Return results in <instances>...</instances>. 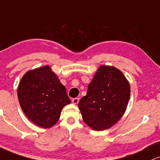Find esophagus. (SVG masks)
I'll return each mask as SVG.
<instances>
[{"label":"esophagus","instance_id":"34e87169","mask_svg":"<svg viewBox=\"0 0 160 160\" xmlns=\"http://www.w3.org/2000/svg\"><path fill=\"white\" fill-rule=\"evenodd\" d=\"M79 102V98H73L72 99V103H74V104H78Z\"/></svg>","mask_w":160,"mask_h":160}]
</instances>
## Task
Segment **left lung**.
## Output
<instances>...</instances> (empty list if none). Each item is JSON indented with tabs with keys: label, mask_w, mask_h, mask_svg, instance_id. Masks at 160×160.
<instances>
[{
	"label": "left lung",
	"mask_w": 160,
	"mask_h": 160,
	"mask_svg": "<svg viewBox=\"0 0 160 160\" xmlns=\"http://www.w3.org/2000/svg\"><path fill=\"white\" fill-rule=\"evenodd\" d=\"M130 96L128 80L118 68L101 65L78 107L82 120L94 130L110 128L126 111Z\"/></svg>",
	"instance_id": "1"
}]
</instances>
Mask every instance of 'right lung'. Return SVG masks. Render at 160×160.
Here are the masks:
<instances>
[{
  "label": "right lung",
  "mask_w": 160,
  "mask_h": 160,
  "mask_svg": "<svg viewBox=\"0 0 160 160\" xmlns=\"http://www.w3.org/2000/svg\"><path fill=\"white\" fill-rule=\"evenodd\" d=\"M17 92L24 114L42 128H50L57 124L62 109L71 103L66 88L48 65L25 73Z\"/></svg>",
  "instance_id": "right-lung-1"
}]
</instances>
